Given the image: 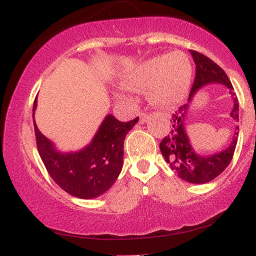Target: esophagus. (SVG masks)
<instances>
[{
    "label": "esophagus",
    "mask_w": 256,
    "mask_h": 256,
    "mask_svg": "<svg viewBox=\"0 0 256 256\" xmlns=\"http://www.w3.org/2000/svg\"><path fill=\"white\" fill-rule=\"evenodd\" d=\"M138 116H140V122H146V119H148V114L144 113V112H140V113H138Z\"/></svg>",
    "instance_id": "34e87169"
}]
</instances>
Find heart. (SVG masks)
Instances as JSON below:
<instances>
[{
  "mask_svg": "<svg viewBox=\"0 0 256 256\" xmlns=\"http://www.w3.org/2000/svg\"><path fill=\"white\" fill-rule=\"evenodd\" d=\"M192 77L190 58L182 52L158 55L137 66L124 79L130 89L148 88L150 101L158 107L177 104L189 90Z\"/></svg>",
  "mask_w": 256,
  "mask_h": 256,
  "instance_id": "b5f03b06",
  "label": "heart"
}]
</instances>
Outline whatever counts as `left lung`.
Listing matches in <instances>:
<instances>
[{
  "label": "left lung",
  "mask_w": 256,
  "mask_h": 256,
  "mask_svg": "<svg viewBox=\"0 0 256 256\" xmlns=\"http://www.w3.org/2000/svg\"><path fill=\"white\" fill-rule=\"evenodd\" d=\"M190 54L196 64V73L195 80H194L189 95V101L195 95L196 91H198L206 84H224L230 89V94L234 98V110L231 112V116L236 122H238V100L234 98V92L232 91L234 86L224 70L201 52L190 50ZM188 106L189 104L179 107V110L172 116V128L170 130L168 134L161 140L160 150L165 160L170 164L171 168L182 179L195 184L208 183L218 177L231 162L237 144L238 126L236 128L234 140L228 149L218 152V154L210 155V156H201L194 152L189 138L186 136V132H185L184 119L186 116Z\"/></svg>",
  "instance_id": "left-lung-1"
}]
</instances>
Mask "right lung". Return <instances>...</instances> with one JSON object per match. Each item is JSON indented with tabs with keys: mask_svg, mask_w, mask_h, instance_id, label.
<instances>
[{
	"mask_svg": "<svg viewBox=\"0 0 256 256\" xmlns=\"http://www.w3.org/2000/svg\"><path fill=\"white\" fill-rule=\"evenodd\" d=\"M34 125L37 149L49 176L61 189L78 198H94L114 184L122 167L124 140L138 118L122 122L107 116L89 146L76 152H60Z\"/></svg>",
	"mask_w": 256,
	"mask_h": 256,
	"instance_id": "right-lung-1",
	"label": "right lung"
}]
</instances>
